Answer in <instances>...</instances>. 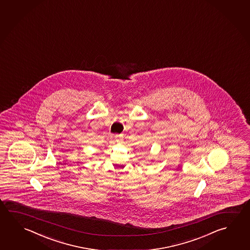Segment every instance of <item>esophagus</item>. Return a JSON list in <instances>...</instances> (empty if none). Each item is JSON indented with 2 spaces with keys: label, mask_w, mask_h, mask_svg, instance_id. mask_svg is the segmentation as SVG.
I'll use <instances>...</instances> for the list:
<instances>
[{
  "label": "esophagus",
  "mask_w": 250,
  "mask_h": 250,
  "mask_svg": "<svg viewBox=\"0 0 250 250\" xmlns=\"http://www.w3.org/2000/svg\"><path fill=\"white\" fill-rule=\"evenodd\" d=\"M115 139H116L117 142H121L122 141V135L117 134V135H115Z\"/></svg>",
  "instance_id": "esophagus-1"
}]
</instances>
